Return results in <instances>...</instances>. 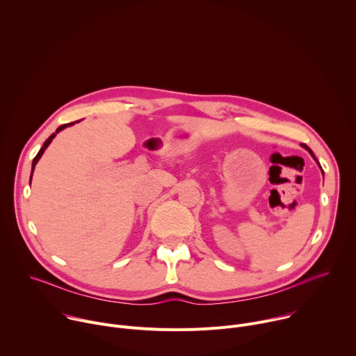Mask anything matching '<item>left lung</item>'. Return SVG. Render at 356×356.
I'll return each instance as SVG.
<instances>
[{"instance_id":"8db88e82","label":"left lung","mask_w":356,"mask_h":356,"mask_svg":"<svg viewBox=\"0 0 356 356\" xmlns=\"http://www.w3.org/2000/svg\"><path fill=\"white\" fill-rule=\"evenodd\" d=\"M301 146H302V147H306V149H307V150H309V152H310V154H312V155H313V152H312V150H310V149H309V147H307V146H306V145H301ZM313 156H314V155H313ZM314 159H316V158H314Z\"/></svg>"}]
</instances>
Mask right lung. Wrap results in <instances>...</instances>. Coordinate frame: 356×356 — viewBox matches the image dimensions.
Returning <instances> with one entry per match:
<instances>
[{
    "mask_svg": "<svg viewBox=\"0 0 356 356\" xmlns=\"http://www.w3.org/2000/svg\"><path fill=\"white\" fill-rule=\"evenodd\" d=\"M73 124H74V122H70V124H63V125H60V127H59V128H58V129H56V134H58V132H60V131H62V129H65V128H66V127H69V125H73ZM56 134H52V135H50V136H49V138H47V139H46V140H44V143H43V146H42V147H40V150H39V152H38V155H36V156H35V158H33V162H32V173H33V169H35V165H36V163H38V161H39V159H40V156H42V155H43V152H44V149H46V147H47V146H49V143H50V142H52V139H54V138H55V136H56ZM31 179H32V175H31Z\"/></svg>",
    "mask_w": 356,
    "mask_h": 356,
    "instance_id": "obj_1",
    "label": "right lung"
}]
</instances>
